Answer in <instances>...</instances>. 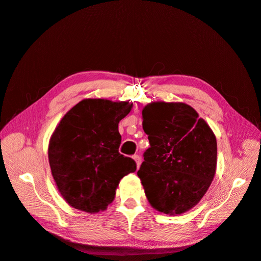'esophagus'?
Here are the masks:
<instances>
[{
    "instance_id": "esophagus-1",
    "label": "esophagus",
    "mask_w": 261,
    "mask_h": 261,
    "mask_svg": "<svg viewBox=\"0 0 261 261\" xmlns=\"http://www.w3.org/2000/svg\"><path fill=\"white\" fill-rule=\"evenodd\" d=\"M133 159L135 160V162H136V164H137V168H139V167H140V163H141L140 156H139L138 154H135V155H133Z\"/></svg>"
}]
</instances>
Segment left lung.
Returning <instances> with one entry per match:
<instances>
[{
    "label": "left lung",
    "instance_id": "1",
    "mask_svg": "<svg viewBox=\"0 0 261 261\" xmlns=\"http://www.w3.org/2000/svg\"><path fill=\"white\" fill-rule=\"evenodd\" d=\"M150 148L137 175L149 203L165 215L191 210L207 193L217 169V139L196 110L156 101L143 109Z\"/></svg>",
    "mask_w": 261,
    "mask_h": 261
}]
</instances>
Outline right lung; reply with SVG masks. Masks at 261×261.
I'll return each mask as SVG.
<instances>
[{"label":"right lung","instance_id":"1","mask_svg":"<svg viewBox=\"0 0 261 261\" xmlns=\"http://www.w3.org/2000/svg\"><path fill=\"white\" fill-rule=\"evenodd\" d=\"M132 108L128 101L84 99L55 127L49 163L55 185L69 206L88 213L106 210L120 180L136 171L135 161L118 152V123Z\"/></svg>","mask_w":261,"mask_h":261}]
</instances>
